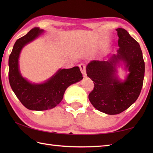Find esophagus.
I'll list each match as a JSON object with an SVG mask.
<instances>
[{"mask_svg":"<svg viewBox=\"0 0 153 153\" xmlns=\"http://www.w3.org/2000/svg\"><path fill=\"white\" fill-rule=\"evenodd\" d=\"M79 66L81 71H82V73L83 75V76L85 77V76H87V74H86V69H85V64H80L79 65Z\"/></svg>","mask_w":153,"mask_h":153,"instance_id":"1","label":"esophagus"}]
</instances>
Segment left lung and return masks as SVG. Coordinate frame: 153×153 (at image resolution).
I'll list each match as a JSON object with an SVG mask.
<instances>
[{"label": "left lung", "mask_w": 153, "mask_h": 153, "mask_svg": "<svg viewBox=\"0 0 153 153\" xmlns=\"http://www.w3.org/2000/svg\"><path fill=\"white\" fill-rule=\"evenodd\" d=\"M118 54L109 61L93 60L87 66V75L93 81L94 88L89 94L91 103L107 114L124 111L137 99L143 84L145 62L140 45L124 29L118 28ZM120 59L126 64L130 71L121 82L115 75L116 62Z\"/></svg>", "instance_id": "left-lung-1"}]
</instances>
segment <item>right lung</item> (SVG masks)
I'll list each match as a JSON object with an SVG mask.
<instances>
[{
  "mask_svg": "<svg viewBox=\"0 0 153 153\" xmlns=\"http://www.w3.org/2000/svg\"><path fill=\"white\" fill-rule=\"evenodd\" d=\"M43 30L34 27L18 39L10 54L8 78L12 89L25 108L32 110H46L54 108L63 99L65 91L70 85L83 79L79 67L59 70L42 84H32L23 77L18 68V58L22 48L34 40Z\"/></svg>",
  "mask_w": 153,
  "mask_h": 153,
  "instance_id": "obj_1",
  "label": "right lung"
}]
</instances>
